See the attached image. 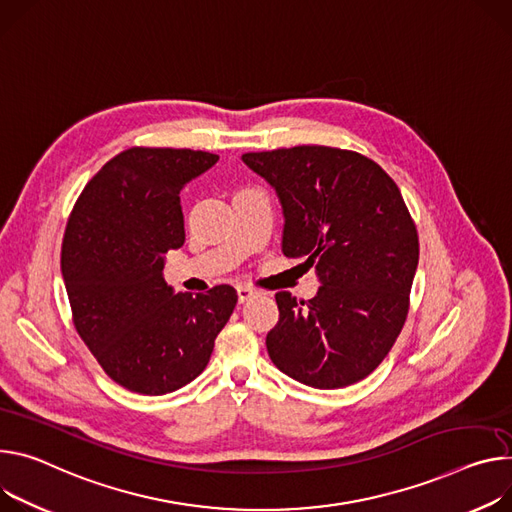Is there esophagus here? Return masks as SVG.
<instances>
[{
    "label": "esophagus",
    "mask_w": 512,
    "mask_h": 512,
    "mask_svg": "<svg viewBox=\"0 0 512 512\" xmlns=\"http://www.w3.org/2000/svg\"><path fill=\"white\" fill-rule=\"evenodd\" d=\"M237 294H239V302H247V300H251L257 294V290L251 288V286L241 284V286H237Z\"/></svg>",
    "instance_id": "esophagus-1"
}]
</instances>
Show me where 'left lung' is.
Here are the masks:
<instances>
[{
    "mask_svg": "<svg viewBox=\"0 0 512 512\" xmlns=\"http://www.w3.org/2000/svg\"><path fill=\"white\" fill-rule=\"evenodd\" d=\"M284 208L286 257H306L312 300L277 292L265 345L286 376L320 390L351 386L396 343L418 265L416 224L394 179L361 153L302 145L245 153Z\"/></svg>",
    "mask_w": 512,
    "mask_h": 512,
    "instance_id": "1",
    "label": "left lung"
}]
</instances>
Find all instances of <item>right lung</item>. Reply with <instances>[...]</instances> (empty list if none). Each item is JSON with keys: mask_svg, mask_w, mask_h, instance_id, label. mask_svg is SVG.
<instances>
[{"mask_svg": "<svg viewBox=\"0 0 512 512\" xmlns=\"http://www.w3.org/2000/svg\"><path fill=\"white\" fill-rule=\"evenodd\" d=\"M218 161L192 149L132 147L87 181L67 220L61 271L75 331L122 388L161 396L196 380L237 290L173 294L163 255L185 241L179 192Z\"/></svg>", "mask_w": 512, "mask_h": 512, "instance_id": "obj_1", "label": "right lung"}]
</instances>
